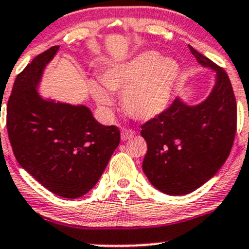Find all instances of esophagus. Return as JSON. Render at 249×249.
Instances as JSON below:
<instances>
[{
    "instance_id": "obj_1",
    "label": "esophagus",
    "mask_w": 249,
    "mask_h": 249,
    "mask_svg": "<svg viewBox=\"0 0 249 249\" xmlns=\"http://www.w3.org/2000/svg\"><path fill=\"white\" fill-rule=\"evenodd\" d=\"M135 134H136V132H135V130H132V129H123L122 130V140L123 141H126V140L131 139V137L135 136Z\"/></svg>"
}]
</instances>
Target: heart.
<instances>
[{"mask_svg": "<svg viewBox=\"0 0 249 249\" xmlns=\"http://www.w3.org/2000/svg\"><path fill=\"white\" fill-rule=\"evenodd\" d=\"M178 77V62L152 50L106 67L100 73L102 84L110 92L124 90L123 106L126 113L140 120L152 119L166 109ZM106 89L97 83H89L90 94L102 108L113 105V96Z\"/></svg>", "mask_w": 249, "mask_h": 249, "instance_id": "1", "label": "heart"}]
</instances>
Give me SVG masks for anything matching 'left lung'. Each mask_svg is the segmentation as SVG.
<instances>
[{"instance_id":"8db88e82","label":"left lung","mask_w":249,"mask_h":249,"mask_svg":"<svg viewBox=\"0 0 249 249\" xmlns=\"http://www.w3.org/2000/svg\"><path fill=\"white\" fill-rule=\"evenodd\" d=\"M202 66L215 72L210 96L196 106L175 99L164 112L142 125L147 142L142 169L153 185L169 195H185L205 184L231 152L237 106L229 76L189 46Z\"/></svg>"}]
</instances>
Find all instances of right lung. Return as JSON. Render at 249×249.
<instances>
[{"instance_id":"add662e5","label":"right lung","mask_w":249,"mask_h":249,"mask_svg":"<svg viewBox=\"0 0 249 249\" xmlns=\"http://www.w3.org/2000/svg\"><path fill=\"white\" fill-rule=\"evenodd\" d=\"M59 46L37 55L16 78L7 131L17 161L44 188L77 199L97 183L120 142L117 126L100 124L85 106L46 101L37 92Z\"/></svg>"}]
</instances>
